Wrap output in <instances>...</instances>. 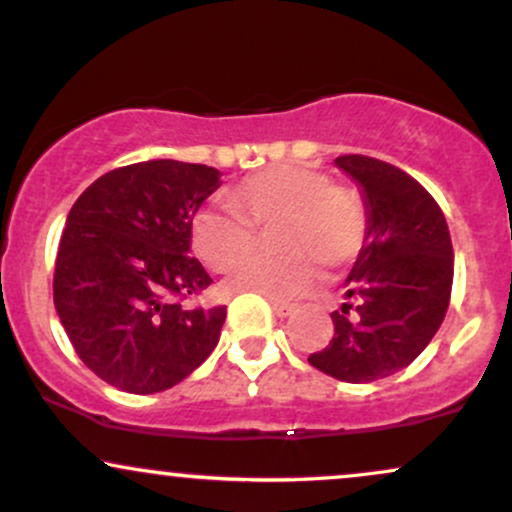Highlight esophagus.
Returning a JSON list of instances; mask_svg holds the SVG:
<instances>
[{
  "instance_id": "34e87169",
  "label": "esophagus",
  "mask_w": 512,
  "mask_h": 512,
  "mask_svg": "<svg viewBox=\"0 0 512 512\" xmlns=\"http://www.w3.org/2000/svg\"><path fill=\"white\" fill-rule=\"evenodd\" d=\"M267 301H269V305H272V310L279 317H291L293 313H296V305H291V303H286V301H279V298H269V296H267Z\"/></svg>"
}]
</instances>
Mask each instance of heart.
Wrapping results in <instances>:
<instances>
[{"label": "heart", "mask_w": 512, "mask_h": 512, "mask_svg": "<svg viewBox=\"0 0 512 512\" xmlns=\"http://www.w3.org/2000/svg\"><path fill=\"white\" fill-rule=\"evenodd\" d=\"M233 209H207L195 219L192 245L216 272H231L256 249L259 233L273 237L284 256L253 258L231 279L236 291L298 298L320 279V264L342 269L361 252L368 211L361 195L332 185L320 170L272 166L240 180Z\"/></svg>", "instance_id": "1"}]
</instances>
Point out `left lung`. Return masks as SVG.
Listing matches in <instances>:
<instances>
[{
	"mask_svg": "<svg viewBox=\"0 0 512 512\" xmlns=\"http://www.w3.org/2000/svg\"><path fill=\"white\" fill-rule=\"evenodd\" d=\"M339 168L363 190L368 236L346 276L334 332L310 366L344 383H373L407 368L443 322L452 291V243L438 202L411 175L346 154Z\"/></svg>",
	"mask_w": 512,
	"mask_h": 512,
	"instance_id": "1",
	"label": "left lung"
}]
</instances>
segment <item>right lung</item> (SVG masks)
I'll return each instance as SVG.
<instances>
[{"mask_svg":"<svg viewBox=\"0 0 512 512\" xmlns=\"http://www.w3.org/2000/svg\"><path fill=\"white\" fill-rule=\"evenodd\" d=\"M219 170L161 158L110 170L67 216L55 308L74 351L132 395L178 385L219 344L226 305H185L211 276L190 252L192 219Z\"/></svg>","mask_w":512,"mask_h":512,"instance_id":"1","label":"right lung"}]
</instances>
